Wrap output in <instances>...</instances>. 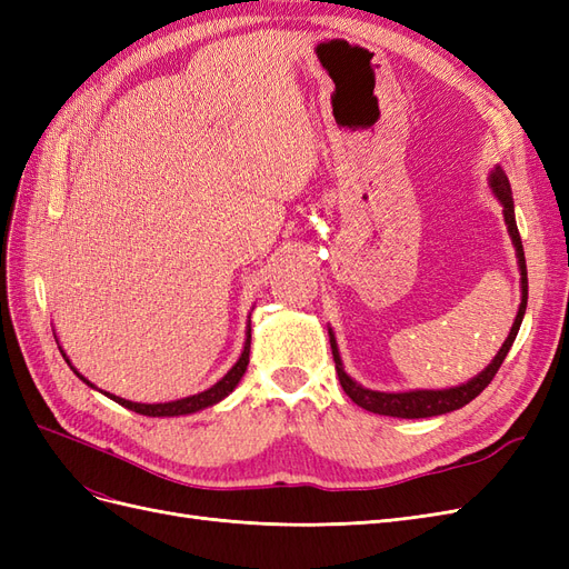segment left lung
Instances as JSON below:
<instances>
[{
  "label": "left lung",
  "mask_w": 569,
  "mask_h": 569,
  "mask_svg": "<svg viewBox=\"0 0 569 569\" xmlns=\"http://www.w3.org/2000/svg\"><path fill=\"white\" fill-rule=\"evenodd\" d=\"M491 189L496 192V197L501 199L503 203V216H506V226H508V232L512 237V244H515V251H518V261H520V274H522V303H520V311H518V318H515L512 322V330L506 339V343L501 347V351L496 353V358L489 363L487 370H481L475 380H470L468 385L462 387H453V389H443V391H403V393H385V391H372V389H366L360 387L358 382H353L351 377L343 372L341 368V360H339V353H337V343H335V337L330 332V343H332V356H335V366H337V377L339 382L343 387V391H347L349 399L366 408L370 412H377V416H391V418H432V416H443V412H451V410H458L462 406H468L472 399H477V396L485 391L491 380L496 377L498 368L503 366V360L512 347L515 337H518L520 332V325H522V318H525V308H527V263H525V249H522V239H520V230H518V222H515V206H512V192H510V182H508V176L503 173L501 168L496 166V170L491 173Z\"/></svg>",
  "instance_id": "1"
}]
</instances>
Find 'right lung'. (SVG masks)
Segmentation results:
<instances>
[{
	"mask_svg": "<svg viewBox=\"0 0 569 569\" xmlns=\"http://www.w3.org/2000/svg\"><path fill=\"white\" fill-rule=\"evenodd\" d=\"M249 349H251V325H249V330H247L244 351H242V356H239L237 363L232 366V370H230L226 377H222L220 382H216L211 389H206V391L194 393V396H187V399H180V401H170V403H132V401L120 399V396H113V393H107V396H109V399H113L116 403L126 406V408H130V410H134V412H140V416H149V418L187 416V412H197V410H201V408H209V406H213V403L226 399V396L237 387V382L242 380V375L247 372V366H249ZM63 358H66V353H63ZM66 363H68V358H66ZM71 368H73V366H71ZM73 372L80 377L82 382H88L76 368H73ZM88 385H90V382H88ZM90 387H92V385H90Z\"/></svg>",
	"mask_w": 569,
	"mask_h": 569,
	"instance_id": "obj_1",
	"label": "right lung"
}]
</instances>
